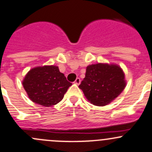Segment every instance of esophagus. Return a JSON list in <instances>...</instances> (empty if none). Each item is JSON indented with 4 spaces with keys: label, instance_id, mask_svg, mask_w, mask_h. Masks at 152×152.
Segmentation results:
<instances>
[{
    "label": "esophagus",
    "instance_id": "esophagus-1",
    "mask_svg": "<svg viewBox=\"0 0 152 152\" xmlns=\"http://www.w3.org/2000/svg\"><path fill=\"white\" fill-rule=\"evenodd\" d=\"M75 83L76 85H80V79L79 77L76 78L75 81Z\"/></svg>",
    "mask_w": 152,
    "mask_h": 152
}]
</instances>
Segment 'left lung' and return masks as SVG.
Wrapping results in <instances>:
<instances>
[{
	"label": "left lung",
	"mask_w": 152,
	"mask_h": 152,
	"mask_svg": "<svg viewBox=\"0 0 152 152\" xmlns=\"http://www.w3.org/2000/svg\"><path fill=\"white\" fill-rule=\"evenodd\" d=\"M126 85L124 72L120 66L98 63L86 67V77L79 88L91 104L105 106L119 96Z\"/></svg>",
	"instance_id": "obj_1"
}]
</instances>
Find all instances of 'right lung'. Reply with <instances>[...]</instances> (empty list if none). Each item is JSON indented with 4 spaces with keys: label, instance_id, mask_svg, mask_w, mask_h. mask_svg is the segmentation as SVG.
Wrapping results in <instances>:
<instances>
[{
    "label": "right lung",
    "instance_id": "right-lung-1",
    "mask_svg": "<svg viewBox=\"0 0 152 152\" xmlns=\"http://www.w3.org/2000/svg\"><path fill=\"white\" fill-rule=\"evenodd\" d=\"M23 86L31 101L44 107H51L63 99L72 83L60 72L58 66L45 65L30 69Z\"/></svg>",
    "mask_w": 152,
    "mask_h": 152
}]
</instances>
